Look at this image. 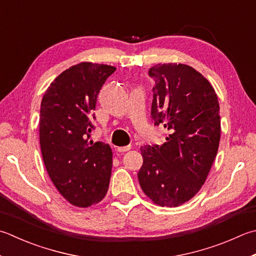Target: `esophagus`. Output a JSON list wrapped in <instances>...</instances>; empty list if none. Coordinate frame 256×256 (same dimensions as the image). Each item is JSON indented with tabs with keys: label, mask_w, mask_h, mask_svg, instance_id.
<instances>
[{
	"label": "esophagus",
	"mask_w": 256,
	"mask_h": 256,
	"mask_svg": "<svg viewBox=\"0 0 256 256\" xmlns=\"http://www.w3.org/2000/svg\"><path fill=\"white\" fill-rule=\"evenodd\" d=\"M131 148H132L131 145H128V146L118 148V152H128V151H130V150H131Z\"/></svg>",
	"instance_id": "obj_1"
}]
</instances>
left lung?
I'll list each match as a JSON object with an SVG mask.
<instances>
[{
  "label": "left lung",
  "instance_id": "8db88e82",
  "mask_svg": "<svg viewBox=\"0 0 256 256\" xmlns=\"http://www.w3.org/2000/svg\"><path fill=\"white\" fill-rule=\"evenodd\" d=\"M151 115L168 134L162 145L141 148L142 191L160 206L191 200L206 181L221 138L218 95L196 70L181 63L154 65Z\"/></svg>",
  "mask_w": 256,
  "mask_h": 256
}]
</instances>
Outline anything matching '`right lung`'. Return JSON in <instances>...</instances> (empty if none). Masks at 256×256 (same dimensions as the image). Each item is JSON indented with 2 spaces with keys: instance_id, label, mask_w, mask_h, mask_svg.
<instances>
[{
  "instance_id": "right-lung-1",
  "label": "right lung",
  "mask_w": 256,
  "mask_h": 256,
  "mask_svg": "<svg viewBox=\"0 0 256 256\" xmlns=\"http://www.w3.org/2000/svg\"><path fill=\"white\" fill-rule=\"evenodd\" d=\"M116 68L82 62L50 84L40 111V145L55 188L78 208L98 204L108 190L112 150L88 141L100 90Z\"/></svg>"
}]
</instances>
